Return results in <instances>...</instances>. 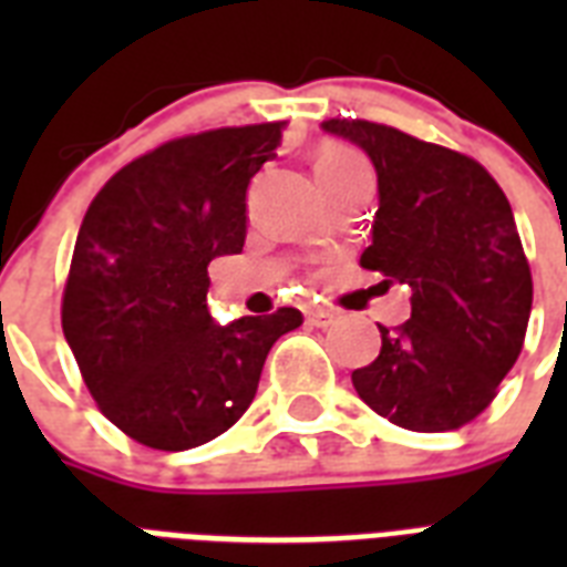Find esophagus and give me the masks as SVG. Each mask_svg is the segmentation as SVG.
<instances>
[{
    "label": "esophagus",
    "mask_w": 567,
    "mask_h": 567,
    "mask_svg": "<svg viewBox=\"0 0 567 567\" xmlns=\"http://www.w3.org/2000/svg\"><path fill=\"white\" fill-rule=\"evenodd\" d=\"M309 323L311 327H318V329H327L336 323V311H329V309H311L309 311Z\"/></svg>",
    "instance_id": "34e87169"
}]
</instances>
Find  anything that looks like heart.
I'll return each instance as SVG.
<instances>
[{"mask_svg": "<svg viewBox=\"0 0 567 567\" xmlns=\"http://www.w3.org/2000/svg\"><path fill=\"white\" fill-rule=\"evenodd\" d=\"M341 164H359L353 153H347V150H323L318 158V167H341Z\"/></svg>", "mask_w": 567, "mask_h": 567, "instance_id": "heart-1", "label": "heart"}]
</instances>
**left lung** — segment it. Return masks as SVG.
Returning a JSON list of instances; mask_svg holds the SVG:
<instances>
[{
    "label": "left lung",
    "mask_w": 567,
    "mask_h": 567,
    "mask_svg": "<svg viewBox=\"0 0 567 567\" xmlns=\"http://www.w3.org/2000/svg\"><path fill=\"white\" fill-rule=\"evenodd\" d=\"M377 171L379 208L362 267L412 288V318L388 332L353 385L414 432L474 421L518 362L533 276L515 214L483 164L368 120H327Z\"/></svg>",
    "instance_id": "1"
}]
</instances>
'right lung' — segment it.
I'll return each mask as SVG.
<instances>
[{"label":"right lung","mask_w":567,"mask_h":567,"mask_svg":"<svg viewBox=\"0 0 567 567\" xmlns=\"http://www.w3.org/2000/svg\"><path fill=\"white\" fill-rule=\"evenodd\" d=\"M282 123L179 137L126 164L75 238L61 327L84 385L128 439L190 450L226 432L256 396L297 309L220 327L208 265L247 238V188L276 155Z\"/></svg>","instance_id":"obj_1"}]
</instances>
